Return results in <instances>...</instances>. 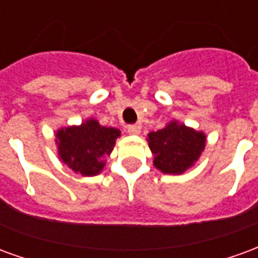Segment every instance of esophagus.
<instances>
[{"mask_svg":"<svg viewBox=\"0 0 258 258\" xmlns=\"http://www.w3.org/2000/svg\"><path fill=\"white\" fill-rule=\"evenodd\" d=\"M129 135H139L140 133V125H129L126 127Z\"/></svg>","mask_w":258,"mask_h":258,"instance_id":"1","label":"esophagus"}]
</instances>
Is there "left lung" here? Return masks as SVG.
<instances>
[{
    "instance_id": "obj_1",
    "label": "left lung",
    "mask_w": 258,
    "mask_h": 258,
    "mask_svg": "<svg viewBox=\"0 0 258 258\" xmlns=\"http://www.w3.org/2000/svg\"><path fill=\"white\" fill-rule=\"evenodd\" d=\"M149 147L154 167L162 173L180 175L193 167L206 147V135L171 120L165 127L149 133Z\"/></svg>"
}]
</instances>
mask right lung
I'll return each instance as SVG.
<instances>
[{
  "label": "right lung",
  "mask_w": 258,
  "mask_h": 258,
  "mask_svg": "<svg viewBox=\"0 0 258 258\" xmlns=\"http://www.w3.org/2000/svg\"><path fill=\"white\" fill-rule=\"evenodd\" d=\"M119 136V129L101 126L96 119L61 127L55 133L58 155L74 172L94 176L103 171L104 158L111 154Z\"/></svg>",
  "instance_id": "right-lung-1"
}]
</instances>
